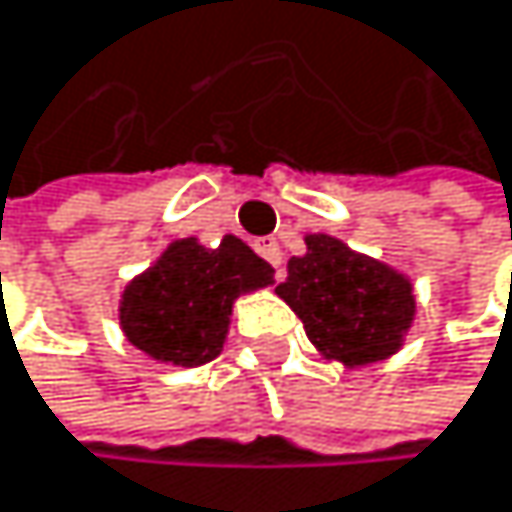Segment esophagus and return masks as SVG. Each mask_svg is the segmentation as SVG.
Returning a JSON list of instances; mask_svg holds the SVG:
<instances>
[{
  "label": "esophagus",
  "mask_w": 512,
  "mask_h": 512,
  "mask_svg": "<svg viewBox=\"0 0 512 512\" xmlns=\"http://www.w3.org/2000/svg\"><path fill=\"white\" fill-rule=\"evenodd\" d=\"M254 248H258V254L264 261H270L276 267V279L286 276V267H282V261H286V258H282V248H279L276 239H258V242H254Z\"/></svg>",
  "instance_id": "obj_1"
}]
</instances>
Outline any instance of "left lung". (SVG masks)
I'll return each instance as SVG.
<instances>
[{
    "instance_id": "obj_1",
    "label": "left lung",
    "mask_w": 512,
    "mask_h": 512,
    "mask_svg": "<svg viewBox=\"0 0 512 512\" xmlns=\"http://www.w3.org/2000/svg\"><path fill=\"white\" fill-rule=\"evenodd\" d=\"M304 245L276 295L301 317L311 345L345 370L398 354L416 320L410 276L326 233H307Z\"/></svg>"
}]
</instances>
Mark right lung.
Listing matches in <instances>:
<instances>
[{
    "mask_svg": "<svg viewBox=\"0 0 512 512\" xmlns=\"http://www.w3.org/2000/svg\"><path fill=\"white\" fill-rule=\"evenodd\" d=\"M267 286H273V267L242 239L223 236L208 248L186 236L173 239L149 270L127 282L117 320L145 357L189 370L223 351L236 298Z\"/></svg>",
    "mask_w": 512,
    "mask_h": 512,
    "instance_id": "right-lung-1",
    "label": "right lung"
}]
</instances>
